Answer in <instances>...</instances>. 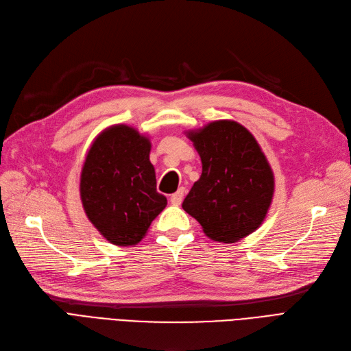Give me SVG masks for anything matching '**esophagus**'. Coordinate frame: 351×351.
I'll return each mask as SVG.
<instances>
[{
  "instance_id": "34e87169",
  "label": "esophagus",
  "mask_w": 351,
  "mask_h": 351,
  "mask_svg": "<svg viewBox=\"0 0 351 351\" xmlns=\"http://www.w3.org/2000/svg\"><path fill=\"white\" fill-rule=\"evenodd\" d=\"M184 193H185L184 189H178L175 193H172L171 195V202L173 205H180V202H182V199H184Z\"/></svg>"
}]
</instances>
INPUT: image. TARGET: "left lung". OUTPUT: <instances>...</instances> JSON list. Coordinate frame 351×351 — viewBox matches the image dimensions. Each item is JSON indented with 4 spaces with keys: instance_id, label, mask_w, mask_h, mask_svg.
Wrapping results in <instances>:
<instances>
[{
    "instance_id": "left-lung-1",
    "label": "left lung",
    "mask_w": 351,
    "mask_h": 351,
    "mask_svg": "<svg viewBox=\"0 0 351 351\" xmlns=\"http://www.w3.org/2000/svg\"><path fill=\"white\" fill-rule=\"evenodd\" d=\"M185 134L199 154L202 173L182 208L214 241L247 237L263 224L275 193V175L261 145L234 120L211 121Z\"/></svg>"
}]
</instances>
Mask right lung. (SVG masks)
Segmentation results:
<instances>
[{"mask_svg":"<svg viewBox=\"0 0 351 351\" xmlns=\"http://www.w3.org/2000/svg\"><path fill=\"white\" fill-rule=\"evenodd\" d=\"M150 150L147 134L132 125L114 124L94 138L85 156L80 178L84 211L114 245L140 243L167 205L166 197L156 191Z\"/></svg>","mask_w":351,"mask_h":351,"instance_id":"add662e5","label":"right lung"}]
</instances>
